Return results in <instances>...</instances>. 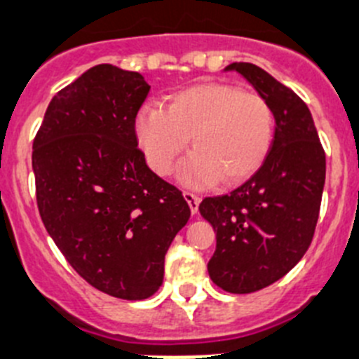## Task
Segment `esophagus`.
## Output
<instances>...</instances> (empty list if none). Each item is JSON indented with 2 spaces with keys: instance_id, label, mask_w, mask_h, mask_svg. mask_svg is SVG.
Instances as JSON below:
<instances>
[{
  "instance_id": "1",
  "label": "esophagus",
  "mask_w": 359,
  "mask_h": 359,
  "mask_svg": "<svg viewBox=\"0 0 359 359\" xmlns=\"http://www.w3.org/2000/svg\"><path fill=\"white\" fill-rule=\"evenodd\" d=\"M183 197H185V201L189 203L190 212L196 215L197 210H199V203H201V199H199V197H197L196 194H192V192H183Z\"/></svg>"
}]
</instances>
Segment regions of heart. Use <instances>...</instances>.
Segmentation results:
<instances>
[{"label":"heart","instance_id":"heart-1","mask_svg":"<svg viewBox=\"0 0 359 359\" xmlns=\"http://www.w3.org/2000/svg\"><path fill=\"white\" fill-rule=\"evenodd\" d=\"M135 135L146 162L160 176L172 170L192 137L194 151L180 165L190 187L236 183L255 174L274 139V114L265 97L228 83H199L174 92L167 110L144 107Z\"/></svg>","mask_w":359,"mask_h":359}]
</instances>
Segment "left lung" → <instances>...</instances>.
<instances>
[{"label":"left lung","instance_id":"1","mask_svg":"<svg viewBox=\"0 0 359 359\" xmlns=\"http://www.w3.org/2000/svg\"><path fill=\"white\" fill-rule=\"evenodd\" d=\"M274 114L272 146L262 167L226 196L206 197L199 212L217 233L212 281L229 294L269 287L297 265L313 238L325 182V153L306 103L267 71L235 62Z\"/></svg>","mask_w":359,"mask_h":359}]
</instances>
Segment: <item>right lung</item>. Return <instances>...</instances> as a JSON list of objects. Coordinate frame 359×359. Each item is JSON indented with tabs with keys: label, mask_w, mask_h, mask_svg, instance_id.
Wrapping results in <instances>:
<instances>
[{
	"label": "right lung",
	"mask_w": 359,
	"mask_h": 359,
	"mask_svg": "<svg viewBox=\"0 0 359 359\" xmlns=\"http://www.w3.org/2000/svg\"><path fill=\"white\" fill-rule=\"evenodd\" d=\"M149 88L139 72L90 67L53 97L32 153L49 236L88 285L126 301L162 287L167 249L190 219L182 192L137 147Z\"/></svg>",
	"instance_id": "obj_1"
}]
</instances>
